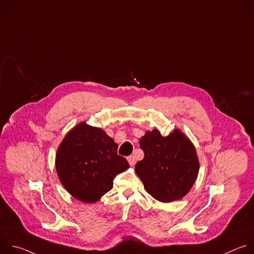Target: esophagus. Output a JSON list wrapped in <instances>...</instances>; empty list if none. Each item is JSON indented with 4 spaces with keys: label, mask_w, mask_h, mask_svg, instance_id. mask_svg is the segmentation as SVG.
<instances>
[{
    "label": "esophagus",
    "mask_w": 254,
    "mask_h": 254,
    "mask_svg": "<svg viewBox=\"0 0 254 254\" xmlns=\"http://www.w3.org/2000/svg\"><path fill=\"white\" fill-rule=\"evenodd\" d=\"M127 161H128V163H129V165H130V166H133V165L135 164V159H134V157H133V156H129V157H127Z\"/></svg>",
    "instance_id": "34e87169"
}]
</instances>
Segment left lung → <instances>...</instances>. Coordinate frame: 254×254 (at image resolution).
<instances>
[{"instance_id": "1", "label": "left lung", "mask_w": 254, "mask_h": 254, "mask_svg": "<svg viewBox=\"0 0 254 254\" xmlns=\"http://www.w3.org/2000/svg\"><path fill=\"white\" fill-rule=\"evenodd\" d=\"M144 153L134 171L156 200L169 203L188 194L199 173V159L191 139L179 128L163 136L158 128L139 139Z\"/></svg>"}]
</instances>
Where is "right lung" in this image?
<instances>
[{"mask_svg": "<svg viewBox=\"0 0 254 254\" xmlns=\"http://www.w3.org/2000/svg\"><path fill=\"white\" fill-rule=\"evenodd\" d=\"M118 143L85 122L71 128L57 149L55 167L66 191L84 203H94L112 190L114 178L129 168L118 155Z\"/></svg>", "mask_w": 254, "mask_h": 254, "instance_id": "add662e5", "label": "right lung"}]
</instances>
